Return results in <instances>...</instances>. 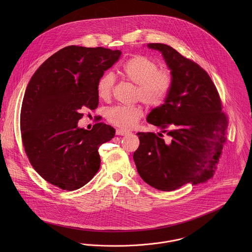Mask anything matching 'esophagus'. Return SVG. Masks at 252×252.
I'll list each match as a JSON object with an SVG mask.
<instances>
[{"mask_svg":"<svg viewBox=\"0 0 252 252\" xmlns=\"http://www.w3.org/2000/svg\"><path fill=\"white\" fill-rule=\"evenodd\" d=\"M127 134H129V132L125 131L123 129H117L116 130V135H118V136H124V135H127Z\"/></svg>","mask_w":252,"mask_h":252,"instance_id":"1","label":"esophagus"}]
</instances>
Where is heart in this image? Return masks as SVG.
Wrapping results in <instances>:
<instances>
[{
    "label": "heart",
    "mask_w": 252,
    "mask_h": 252,
    "mask_svg": "<svg viewBox=\"0 0 252 252\" xmlns=\"http://www.w3.org/2000/svg\"><path fill=\"white\" fill-rule=\"evenodd\" d=\"M122 76L137 85L135 99L141 100L149 107L161 106L168 97L172 86V73L166 70H159V65L152 59L136 55L127 60L121 68ZM114 75L111 72L105 73L98 81V96L106 100L109 98L113 85ZM143 115L139 106H115L108 109L107 117L112 124L130 129L134 127Z\"/></svg>",
    "instance_id": "1"
}]
</instances>
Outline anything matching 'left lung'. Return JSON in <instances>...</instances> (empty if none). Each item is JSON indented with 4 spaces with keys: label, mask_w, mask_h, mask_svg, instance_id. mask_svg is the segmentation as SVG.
Masks as SVG:
<instances>
[{
    "label": "left lung",
    "mask_w": 252,
    "mask_h": 252,
    "mask_svg": "<svg viewBox=\"0 0 252 252\" xmlns=\"http://www.w3.org/2000/svg\"><path fill=\"white\" fill-rule=\"evenodd\" d=\"M146 46L162 54L173 76L164 104L153 108L146 121L170 138L165 141L160 133L137 134L140 146L133 158L138 173L161 191L204 183L214 176L228 126L216 86L205 70L172 46Z\"/></svg>",
    "instance_id": "left-lung-1"
}]
</instances>
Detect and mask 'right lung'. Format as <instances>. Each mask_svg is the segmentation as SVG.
Segmentation results:
<instances>
[{
    "mask_svg": "<svg viewBox=\"0 0 252 252\" xmlns=\"http://www.w3.org/2000/svg\"><path fill=\"white\" fill-rule=\"evenodd\" d=\"M120 50L70 45L46 59L31 77L21 107L22 142L36 173L72 191L93 179L100 168L99 146L115 130L96 123L77 126L84 108L99 105L97 84L120 57Z\"/></svg>",
    "mask_w": 252,
    "mask_h": 252,
    "instance_id": "add662e5",
    "label": "right lung"
}]
</instances>
